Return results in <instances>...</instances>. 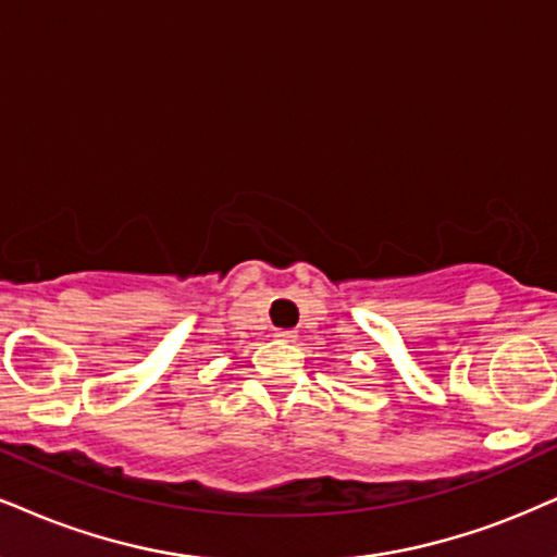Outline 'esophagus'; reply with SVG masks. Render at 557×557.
<instances>
[{
	"instance_id": "34e87169",
	"label": "esophagus",
	"mask_w": 557,
	"mask_h": 557,
	"mask_svg": "<svg viewBox=\"0 0 557 557\" xmlns=\"http://www.w3.org/2000/svg\"><path fill=\"white\" fill-rule=\"evenodd\" d=\"M273 338H276V341H297V333H294V331H276V333H273Z\"/></svg>"
}]
</instances>
